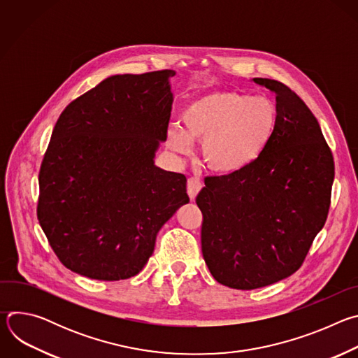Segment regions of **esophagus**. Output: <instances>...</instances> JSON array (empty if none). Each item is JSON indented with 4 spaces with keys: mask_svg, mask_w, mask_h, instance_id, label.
<instances>
[{
    "mask_svg": "<svg viewBox=\"0 0 358 358\" xmlns=\"http://www.w3.org/2000/svg\"><path fill=\"white\" fill-rule=\"evenodd\" d=\"M201 188H202V182L196 177L188 178V181H187V192H188L191 199H195V196L201 191Z\"/></svg>",
    "mask_w": 358,
    "mask_h": 358,
    "instance_id": "1",
    "label": "esophagus"
}]
</instances>
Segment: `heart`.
Masks as SVG:
<instances>
[{
    "label": "heart",
    "instance_id": "b5f03b06",
    "mask_svg": "<svg viewBox=\"0 0 358 358\" xmlns=\"http://www.w3.org/2000/svg\"><path fill=\"white\" fill-rule=\"evenodd\" d=\"M180 119L182 131L169 130V147L188 155L191 143H202L203 164L229 176L246 170L262 156L275 133L278 110L265 96L211 92L191 100Z\"/></svg>",
    "mask_w": 358,
    "mask_h": 358
}]
</instances>
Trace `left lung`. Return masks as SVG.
<instances>
[{
    "mask_svg": "<svg viewBox=\"0 0 358 358\" xmlns=\"http://www.w3.org/2000/svg\"><path fill=\"white\" fill-rule=\"evenodd\" d=\"M276 94L278 123L246 170L206 178L196 195L201 245L217 282L252 290L303 264L327 220L334 160L317 119L282 82L253 78Z\"/></svg>",
    "mask_w": 358,
    "mask_h": 358,
    "instance_id": "8db88e82",
    "label": "left lung"
}]
</instances>
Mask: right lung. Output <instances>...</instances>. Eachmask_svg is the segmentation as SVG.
I'll return each instance as SVG.
<instances>
[{
  "label": "right lung",
  "instance_id": "obj_1",
  "mask_svg": "<svg viewBox=\"0 0 358 358\" xmlns=\"http://www.w3.org/2000/svg\"><path fill=\"white\" fill-rule=\"evenodd\" d=\"M174 75L110 76L61 113L39 170L36 215L72 272L108 282L137 275L160 228L189 202L185 176L155 166Z\"/></svg>",
  "mask_w": 358,
  "mask_h": 358
}]
</instances>
